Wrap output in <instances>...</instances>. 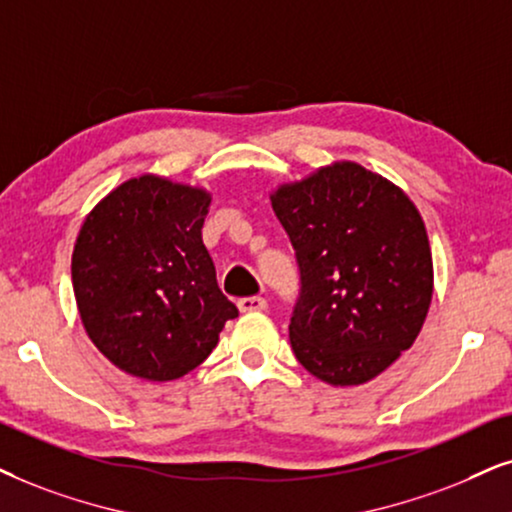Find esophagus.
<instances>
[{"label": "esophagus", "instance_id": "esophagus-1", "mask_svg": "<svg viewBox=\"0 0 512 512\" xmlns=\"http://www.w3.org/2000/svg\"><path fill=\"white\" fill-rule=\"evenodd\" d=\"M238 309H241L243 314H248V312H264V309H267V300H264V297H260V295L241 297V300H238Z\"/></svg>", "mask_w": 512, "mask_h": 512}]
</instances>
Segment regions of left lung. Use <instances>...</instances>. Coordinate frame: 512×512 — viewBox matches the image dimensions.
Masks as SVG:
<instances>
[{"mask_svg": "<svg viewBox=\"0 0 512 512\" xmlns=\"http://www.w3.org/2000/svg\"><path fill=\"white\" fill-rule=\"evenodd\" d=\"M293 243L300 297L290 345L328 385H361L413 345L432 300L423 219L392 181L357 163L321 167L271 193Z\"/></svg>", "mask_w": 512, "mask_h": 512, "instance_id": "8db88e82", "label": "left lung"}]
</instances>
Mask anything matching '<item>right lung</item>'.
<instances>
[{"label": "right lung", "instance_id": "1", "mask_svg": "<svg viewBox=\"0 0 512 512\" xmlns=\"http://www.w3.org/2000/svg\"><path fill=\"white\" fill-rule=\"evenodd\" d=\"M210 200L203 189L144 174L84 219L73 250L77 309L99 352L129 375L181 378L238 316L200 236Z\"/></svg>", "mask_w": 512, "mask_h": 512}]
</instances>
